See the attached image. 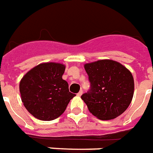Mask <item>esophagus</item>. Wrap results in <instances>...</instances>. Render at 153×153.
<instances>
[{
  "label": "esophagus",
  "mask_w": 153,
  "mask_h": 153,
  "mask_svg": "<svg viewBox=\"0 0 153 153\" xmlns=\"http://www.w3.org/2000/svg\"><path fill=\"white\" fill-rule=\"evenodd\" d=\"M82 90H80V91L78 92V94H77V95H78L79 97H81V96H82Z\"/></svg>",
  "instance_id": "esophagus-1"
}]
</instances>
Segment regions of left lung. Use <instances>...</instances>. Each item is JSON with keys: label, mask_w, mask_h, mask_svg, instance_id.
Masks as SVG:
<instances>
[{"label": "left lung", "mask_w": 153, "mask_h": 153, "mask_svg": "<svg viewBox=\"0 0 153 153\" xmlns=\"http://www.w3.org/2000/svg\"><path fill=\"white\" fill-rule=\"evenodd\" d=\"M90 89L82 94L90 113L100 120L118 117L128 108L134 95V79L119 62L100 60L84 65Z\"/></svg>", "instance_id": "obj_1"}]
</instances>
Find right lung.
Returning <instances> with one entry per match:
<instances>
[{"mask_svg":"<svg viewBox=\"0 0 153 153\" xmlns=\"http://www.w3.org/2000/svg\"><path fill=\"white\" fill-rule=\"evenodd\" d=\"M65 66L47 62L36 65L25 74L19 91L25 108L37 119L51 121L61 116L75 94L62 79Z\"/></svg>","mask_w":153,"mask_h":153,"instance_id":"1","label":"right lung"}]
</instances>
